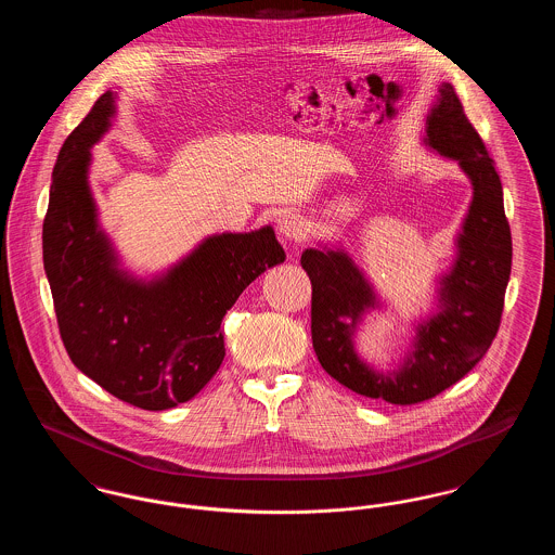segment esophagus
Listing matches in <instances>:
<instances>
[{
    "label": "esophagus",
    "mask_w": 555,
    "mask_h": 555,
    "mask_svg": "<svg viewBox=\"0 0 555 555\" xmlns=\"http://www.w3.org/2000/svg\"><path fill=\"white\" fill-rule=\"evenodd\" d=\"M276 227H279V233L293 243H299L301 238H306V222L297 211H283L276 220Z\"/></svg>",
    "instance_id": "obj_1"
}]
</instances>
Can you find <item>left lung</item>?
Listing matches in <instances>:
<instances>
[{"label":"left lung","instance_id":"left-lung-1","mask_svg":"<svg viewBox=\"0 0 555 555\" xmlns=\"http://www.w3.org/2000/svg\"><path fill=\"white\" fill-rule=\"evenodd\" d=\"M424 145L455 159L473 183V202L455 237V258L439 276L437 312L414 324V339L396 369H376L356 349V333L372 310H383L366 274L344 247H310L301 266L312 281V344L318 362L358 396L412 405L439 396L475 369L493 344L512 270V235L500 175L443 82L426 116Z\"/></svg>","mask_w":555,"mask_h":555}]
</instances>
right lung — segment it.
<instances>
[{"label":"right lung","mask_w":555,"mask_h":555,"mask_svg":"<svg viewBox=\"0 0 555 555\" xmlns=\"http://www.w3.org/2000/svg\"><path fill=\"white\" fill-rule=\"evenodd\" d=\"M106 91L64 141L43 220V266L73 364L141 410L197 396L224 360L220 322L266 268L285 262L272 227L204 238L183 260L139 279L100 227L89 186L91 147L109 131Z\"/></svg>","instance_id":"add662e5"}]
</instances>
